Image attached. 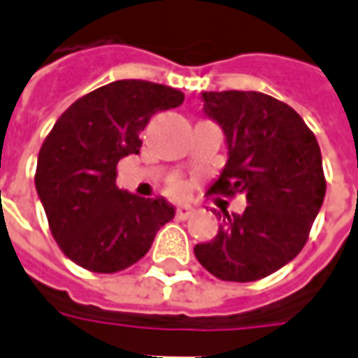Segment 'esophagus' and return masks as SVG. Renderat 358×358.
Here are the masks:
<instances>
[{"mask_svg": "<svg viewBox=\"0 0 358 358\" xmlns=\"http://www.w3.org/2000/svg\"><path fill=\"white\" fill-rule=\"evenodd\" d=\"M192 213H194V209L189 205H180L178 209H176V218L178 220H186V218L192 217Z\"/></svg>", "mask_w": 358, "mask_h": 358, "instance_id": "obj_1", "label": "esophagus"}]
</instances>
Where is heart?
Segmentation results:
<instances>
[{
  "label": "heart",
  "instance_id": "obj_1",
  "mask_svg": "<svg viewBox=\"0 0 358 358\" xmlns=\"http://www.w3.org/2000/svg\"><path fill=\"white\" fill-rule=\"evenodd\" d=\"M169 192H171L172 195H186L187 184L186 182H182V180H174V182H171V186H169Z\"/></svg>",
  "mask_w": 358,
  "mask_h": 358
}]
</instances>
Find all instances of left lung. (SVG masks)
<instances>
[{
  "label": "left lung",
  "mask_w": 358,
  "mask_h": 358,
  "mask_svg": "<svg viewBox=\"0 0 358 358\" xmlns=\"http://www.w3.org/2000/svg\"><path fill=\"white\" fill-rule=\"evenodd\" d=\"M205 115L222 126L228 163L209 194H243V215L226 213L218 234L195 245L197 261L224 282L270 276L305 248L326 194L313 130L261 92H203Z\"/></svg>",
  "instance_id": "1"
}]
</instances>
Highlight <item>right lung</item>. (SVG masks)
I'll use <instances>...</instances> for the list:
<instances>
[{"label":"right lung","instance_id":"add662e5","mask_svg":"<svg viewBox=\"0 0 358 358\" xmlns=\"http://www.w3.org/2000/svg\"><path fill=\"white\" fill-rule=\"evenodd\" d=\"M184 94L148 80H117L82 95L42 143L36 189L51 236L73 263L113 274L138 263L174 207L117 187V164L140 153L149 118L174 109Z\"/></svg>","mask_w":358,"mask_h":358}]
</instances>
